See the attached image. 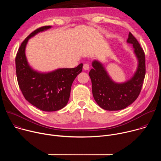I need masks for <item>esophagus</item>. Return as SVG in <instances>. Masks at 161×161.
Returning a JSON list of instances; mask_svg holds the SVG:
<instances>
[{
  "instance_id": "esophagus-1",
  "label": "esophagus",
  "mask_w": 161,
  "mask_h": 161,
  "mask_svg": "<svg viewBox=\"0 0 161 161\" xmlns=\"http://www.w3.org/2000/svg\"><path fill=\"white\" fill-rule=\"evenodd\" d=\"M89 67H89V65H88V64H85L83 65V69L85 70V71L89 69Z\"/></svg>"
}]
</instances>
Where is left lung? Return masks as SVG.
<instances>
[{"label":"left lung","instance_id":"8db88e82","mask_svg":"<svg viewBox=\"0 0 161 161\" xmlns=\"http://www.w3.org/2000/svg\"><path fill=\"white\" fill-rule=\"evenodd\" d=\"M127 41L132 44L138 60L137 71L131 79L123 83L114 82L103 64L97 60L93 61V69L89 72L94 98L97 104L105 110L117 111L125 108L137 98L142 90L146 73L145 53L130 32Z\"/></svg>","mask_w":161,"mask_h":161}]
</instances>
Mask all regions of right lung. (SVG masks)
<instances>
[{"label":"right lung","instance_id":"right-lung-1","mask_svg":"<svg viewBox=\"0 0 161 161\" xmlns=\"http://www.w3.org/2000/svg\"><path fill=\"white\" fill-rule=\"evenodd\" d=\"M50 28L51 26L39 27L27 36L21 42L15 58L17 80L23 95L31 104L44 111H57L67 104L73 82L83 68L80 64L75 68L41 73L29 66L25 52L29 39Z\"/></svg>","mask_w":161,"mask_h":161}]
</instances>
